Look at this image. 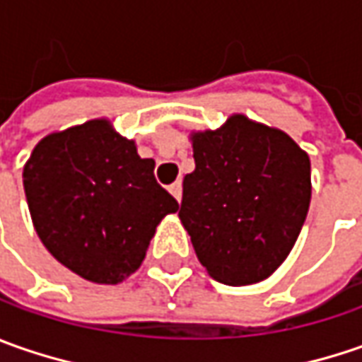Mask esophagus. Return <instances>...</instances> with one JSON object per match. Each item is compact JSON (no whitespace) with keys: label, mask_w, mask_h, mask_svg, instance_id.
Wrapping results in <instances>:
<instances>
[{"label":"esophagus","mask_w":362,"mask_h":362,"mask_svg":"<svg viewBox=\"0 0 362 362\" xmlns=\"http://www.w3.org/2000/svg\"><path fill=\"white\" fill-rule=\"evenodd\" d=\"M169 191H171V195H173L177 202H181V195H183V183H181V181H175L173 185L169 187Z\"/></svg>","instance_id":"esophagus-1"}]
</instances>
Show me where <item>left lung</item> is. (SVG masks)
Wrapping results in <instances>:
<instances>
[{"instance_id":"obj_1","label":"left lung","mask_w":362,"mask_h":362,"mask_svg":"<svg viewBox=\"0 0 362 362\" xmlns=\"http://www.w3.org/2000/svg\"><path fill=\"white\" fill-rule=\"evenodd\" d=\"M195 171L179 217L205 270L230 286L266 280L298 240L310 205V159L286 132L233 115L195 132Z\"/></svg>"}]
</instances>
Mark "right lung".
<instances>
[{"label": "right lung", "instance_id": "right-lung-1", "mask_svg": "<svg viewBox=\"0 0 362 362\" xmlns=\"http://www.w3.org/2000/svg\"><path fill=\"white\" fill-rule=\"evenodd\" d=\"M23 189L42 243L96 284H119L141 266L159 221L179 203L155 179V160L108 120H88L35 145Z\"/></svg>", "mask_w": 362, "mask_h": 362}]
</instances>
